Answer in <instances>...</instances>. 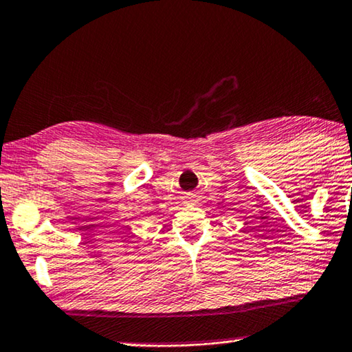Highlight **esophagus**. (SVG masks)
Instances as JSON below:
<instances>
[{"label":"esophagus","instance_id":"34e87169","mask_svg":"<svg viewBox=\"0 0 352 352\" xmlns=\"http://www.w3.org/2000/svg\"><path fill=\"white\" fill-rule=\"evenodd\" d=\"M186 199H188V202H191L192 199H194V194H190V196H186Z\"/></svg>","mask_w":352,"mask_h":352}]
</instances>
